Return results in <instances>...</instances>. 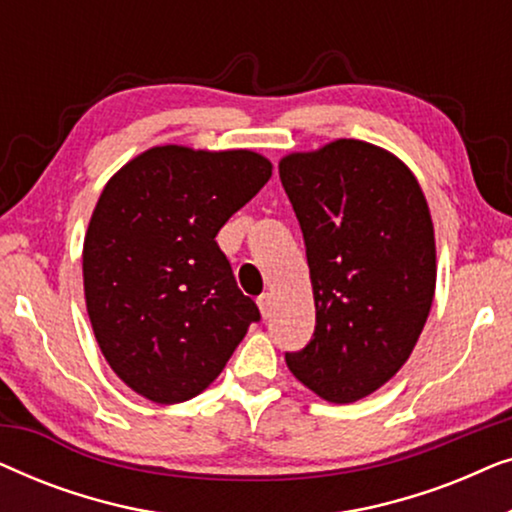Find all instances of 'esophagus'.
Here are the masks:
<instances>
[{
  "label": "esophagus",
  "instance_id": "1",
  "mask_svg": "<svg viewBox=\"0 0 512 512\" xmlns=\"http://www.w3.org/2000/svg\"><path fill=\"white\" fill-rule=\"evenodd\" d=\"M258 310H261V317L268 319L270 312H272V293H263V296H258Z\"/></svg>",
  "mask_w": 512,
  "mask_h": 512
}]
</instances>
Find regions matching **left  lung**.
<instances>
[{"instance_id":"8db88e82","label":"left lung","mask_w":512,"mask_h":512,"mask_svg":"<svg viewBox=\"0 0 512 512\" xmlns=\"http://www.w3.org/2000/svg\"><path fill=\"white\" fill-rule=\"evenodd\" d=\"M307 247L317 326L293 377L328 403L361 401L410 359L436 293L429 202L382 146L333 139L279 160Z\"/></svg>"}]
</instances>
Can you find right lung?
I'll list each match as a JSON object with an SVG mask.
<instances>
[{
  "instance_id": "1",
  "label": "right lung",
  "mask_w": 512,
  "mask_h": 512,
  "mask_svg": "<svg viewBox=\"0 0 512 512\" xmlns=\"http://www.w3.org/2000/svg\"><path fill=\"white\" fill-rule=\"evenodd\" d=\"M270 177L251 149L160 144L102 188L83 240V296L104 359L135 394L191 401L261 317L214 237Z\"/></svg>"
}]
</instances>
